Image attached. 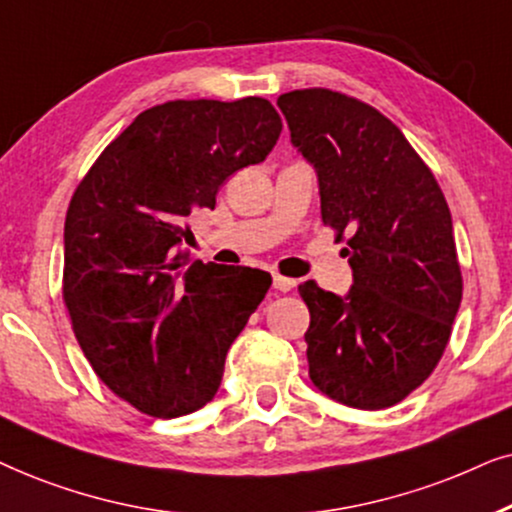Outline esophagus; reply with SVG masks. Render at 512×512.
Here are the masks:
<instances>
[{
    "label": "esophagus",
    "mask_w": 512,
    "mask_h": 512,
    "mask_svg": "<svg viewBox=\"0 0 512 512\" xmlns=\"http://www.w3.org/2000/svg\"><path fill=\"white\" fill-rule=\"evenodd\" d=\"M274 288L278 292H290L292 288H295V281H292V278H285V276L274 274Z\"/></svg>",
    "instance_id": "esophagus-1"
}]
</instances>
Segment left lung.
I'll return each mask as SVG.
<instances>
[{
    "label": "left lung",
    "mask_w": 512,
    "mask_h": 512,
    "mask_svg": "<svg viewBox=\"0 0 512 512\" xmlns=\"http://www.w3.org/2000/svg\"><path fill=\"white\" fill-rule=\"evenodd\" d=\"M290 138L316 168L323 224L344 241L349 295L299 285L309 306L313 386L384 410L431 377L461 304L452 215L431 168L377 109L330 88L278 98Z\"/></svg>",
    "instance_id": "left-lung-1"
}]
</instances>
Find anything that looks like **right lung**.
I'll return each instance as SVG.
<instances>
[{
  "instance_id": "obj_1",
  "label": "right lung",
  "mask_w": 512,
  "mask_h": 512,
  "mask_svg": "<svg viewBox=\"0 0 512 512\" xmlns=\"http://www.w3.org/2000/svg\"><path fill=\"white\" fill-rule=\"evenodd\" d=\"M281 117L264 98L170 100L105 147L65 217L63 299L109 391L149 417L201 410L271 276L192 262L187 217L229 175L267 159Z\"/></svg>"
}]
</instances>
